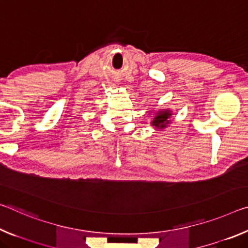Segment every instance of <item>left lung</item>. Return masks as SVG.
I'll return each mask as SVG.
<instances>
[{
	"instance_id": "obj_1",
	"label": "left lung",
	"mask_w": 248,
	"mask_h": 248,
	"mask_svg": "<svg viewBox=\"0 0 248 248\" xmlns=\"http://www.w3.org/2000/svg\"><path fill=\"white\" fill-rule=\"evenodd\" d=\"M172 116V112L168 109H163V110H159L156 112V115L153 118V120L151 121V124L155 125L156 129H164L169 124L171 120L170 117Z\"/></svg>"
}]
</instances>
